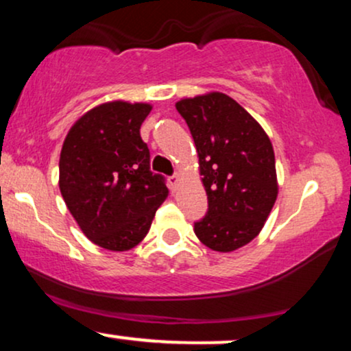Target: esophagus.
Returning a JSON list of instances; mask_svg holds the SVG:
<instances>
[{
  "instance_id": "1",
  "label": "esophagus",
  "mask_w": 351,
  "mask_h": 351,
  "mask_svg": "<svg viewBox=\"0 0 351 351\" xmlns=\"http://www.w3.org/2000/svg\"><path fill=\"white\" fill-rule=\"evenodd\" d=\"M178 181H180L178 173H175V175L170 176V184H171L173 189H176V186H178Z\"/></svg>"
}]
</instances>
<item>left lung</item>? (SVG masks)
<instances>
[{"mask_svg":"<svg viewBox=\"0 0 351 351\" xmlns=\"http://www.w3.org/2000/svg\"><path fill=\"white\" fill-rule=\"evenodd\" d=\"M195 140L208 213L195 234L217 252L243 247L261 232L276 203V156L259 123L234 99L211 92L176 102Z\"/></svg>","mask_w":351,"mask_h":351,"instance_id":"1","label":"left lung"}]
</instances>
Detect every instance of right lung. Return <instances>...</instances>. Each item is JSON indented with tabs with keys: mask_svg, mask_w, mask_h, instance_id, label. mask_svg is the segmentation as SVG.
Listing matches in <instances>:
<instances>
[{
	"mask_svg": "<svg viewBox=\"0 0 351 351\" xmlns=\"http://www.w3.org/2000/svg\"><path fill=\"white\" fill-rule=\"evenodd\" d=\"M150 110L148 104H102L72 125L60 150V195L84 234L108 251L135 247L168 196L140 136Z\"/></svg>",
	"mask_w": 351,
	"mask_h": 351,
	"instance_id": "add662e5",
	"label": "right lung"
}]
</instances>
